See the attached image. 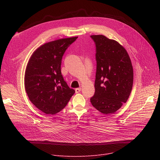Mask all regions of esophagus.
Returning <instances> with one entry per match:
<instances>
[{
  "label": "esophagus",
  "mask_w": 160,
  "mask_h": 160,
  "mask_svg": "<svg viewBox=\"0 0 160 160\" xmlns=\"http://www.w3.org/2000/svg\"><path fill=\"white\" fill-rule=\"evenodd\" d=\"M81 91V88H76L75 89V92L76 93H78V92H80Z\"/></svg>",
  "instance_id": "esophagus-1"
}]
</instances>
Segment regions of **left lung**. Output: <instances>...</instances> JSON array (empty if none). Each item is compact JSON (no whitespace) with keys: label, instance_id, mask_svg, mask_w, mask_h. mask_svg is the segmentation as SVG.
<instances>
[{"label":"left lung","instance_id":"1","mask_svg":"<svg viewBox=\"0 0 160 160\" xmlns=\"http://www.w3.org/2000/svg\"><path fill=\"white\" fill-rule=\"evenodd\" d=\"M96 45V73L92 106L102 113L116 112L128 100L133 72L125 49L104 35H91Z\"/></svg>","mask_w":160,"mask_h":160}]
</instances>
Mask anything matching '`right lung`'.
I'll use <instances>...</instances> for the list:
<instances>
[{
    "instance_id": "add662e5",
    "label": "right lung",
    "mask_w": 160,
    "mask_h": 160,
    "mask_svg": "<svg viewBox=\"0 0 160 160\" xmlns=\"http://www.w3.org/2000/svg\"><path fill=\"white\" fill-rule=\"evenodd\" d=\"M78 38H62L45 43L32 55L25 75V87L30 101L48 115L61 111L75 91L61 75L62 56Z\"/></svg>"
}]
</instances>
